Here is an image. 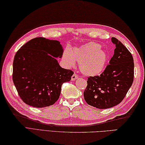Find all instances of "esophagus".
Masks as SVG:
<instances>
[{
    "label": "esophagus",
    "mask_w": 145,
    "mask_h": 145,
    "mask_svg": "<svg viewBox=\"0 0 145 145\" xmlns=\"http://www.w3.org/2000/svg\"><path fill=\"white\" fill-rule=\"evenodd\" d=\"M77 78H78V75L77 74V73H73V75L72 76V81L75 80L77 79Z\"/></svg>",
    "instance_id": "1"
}]
</instances>
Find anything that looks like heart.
Here are the masks:
<instances>
[{
	"mask_svg": "<svg viewBox=\"0 0 145 145\" xmlns=\"http://www.w3.org/2000/svg\"><path fill=\"white\" fill-rule=\"evenodd\" d=\"M101 48L99 44L91 42L73 49L71 53L65 51L63 59L69 67H73L75 61L78 62L84 75H98L103 72L108 58L106 52Z\"/></svg>",
	"mask_w": 145,
	"mask_h": 145,
	"instance_id": "obj_1",
	"label": "heart"
}]
</instances>
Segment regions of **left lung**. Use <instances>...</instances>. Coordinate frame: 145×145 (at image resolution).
I'll use <instances>...</instances> for the list:
<instances>
[{
	"mask_svg": "<svg viewBox=\"0 0 145 145\" xmlns=\"http://www.w3.org/2000/svg\"><path fill=\"white\" fill-rule=\"evenodd\" d=\"M114 54L103 72L89 77L84 92L88 105L99 109L119 104L126 96L134 80V60L129 51L115 37Z\"/></svg>",
	"mask_w": 145,
	"mask_h": 145,
	"instance_id": "1",
	"label": "left lung"
}]
</instances>
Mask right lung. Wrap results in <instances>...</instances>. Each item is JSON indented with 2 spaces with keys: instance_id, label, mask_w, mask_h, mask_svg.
I'll return each mask as SVG.
<instances>
[{
  "instance_id": "right-lung-1",
  "label": "right lung",
  "mask_w": 145,
  "mask_h": 145,
  "mask_svg": "<svg viewBox=\"0 0 145 145\" xmlns=\"http://www.w3.org/2000/svg\"><path fill=\"white\" fill-rule=\"evenodd\" d=\"M63 50L57 40L37 37L27 42L16 52L12 80L20 98L30 106L43 108L59 99L62 84L69 82L72 70L60 67L56 57Z\"/></svg>"
}]
</instances>
